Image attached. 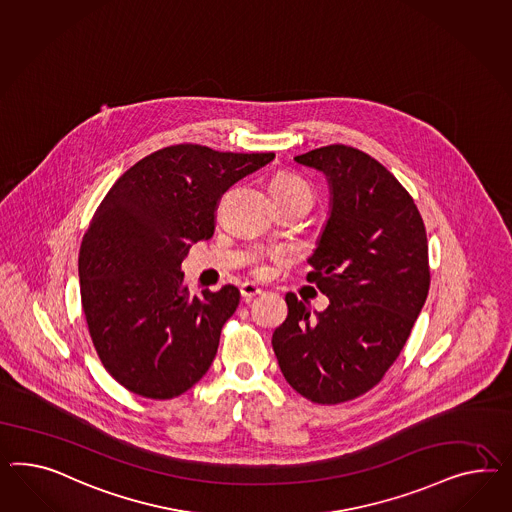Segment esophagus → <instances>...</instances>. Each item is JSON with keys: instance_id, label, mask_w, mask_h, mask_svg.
Segmentation results:
<instances>
[{"instance_id": "1", "label": "esophagus", "mask_w": 512, "mask_h": 512, "mask_svg": "<svg viewBox=\"0 0 512 512\" xmlns=\"http://www.w3.org/2000/svg\"><path fill=\"white\" fill-rule=\"evenodd\" d=\"M261 289L255 285V283H249V281H246V283H242L240 285V294H242V298L244 300H251L253 296H257V294H261Z\"/></svg>"}]
</instances>
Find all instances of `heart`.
I'll use <instances>...</instances> for the list:
<instances>
[{"mask_svg": "<svg viewBox=\"0 0 512 512\" xmlns=\"http://www.w3.org/2000/svg\"><path fill=\"white\" fill-rule=\"evenodd\" d=\"M270 194L274 199H292V197H309L313 201V190L311 186L292 173H281L270 182ZM257 274H264L266 268L257 266Z\"/></svg>", "mask_w": 512, "mask_h": 512, "instance_id": "1", "label": "heart"}]
</instances>
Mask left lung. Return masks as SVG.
I'll list each match as a JSON object with an SVG mask.
<instances>
[{"mask_svg": "<svg viewBox=\"0 0 512 512\" xmlns=\"http://www.w3.org/2000/svg\"><path fill=\"white\" fill-rule=\"evenodd\" d=\"M294 160L322 171L332 192L307 274L330 305L311 317L289 292L272 346L292 389L339 404L373 389L406 345L429 294L427 231L412 195L367 152L328 145Z\"/></svg>", "mask_w": 512, "mask_h": 512, "instance_id": "obj_1", "label": "left lung"}]
</instances>
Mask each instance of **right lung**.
Masks as SVG:
<instances>
[{
  "label": "right lung",
  "instance_id": "obj_1",
  "mask_svg": "<svg viewBox=\"0 0 512 512\" xmlns=\"http://www.w3.org/2000/svg\"><path fill=\"white\" fill-rule=\"evenodd\" d=\"M274 156L171 145L130 167L98 205L78 257L83 315L104 369L128 391L173 399L212 365L240 292L194 296L180 264L214 235L221 195Z\"/></svg>",
  "mask_w": 512,
  "mask_h": 512
}]
</instances>
